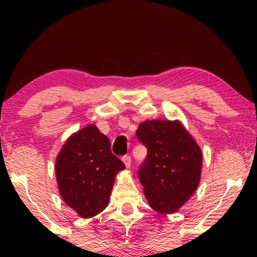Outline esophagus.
I'll use <instances>...</instances> for the list:
<instances>
[{
  "label": "esophagus",
  "instance_id": "esophagus-1",
  "mask_svg": "<svg viewBox=\"0 0 257 257\" xmlns=\"http://www.w3.org/2000/svg\"><path fill=\"white\" fill-rule=\"evenodd\" d=\"M122 161H124L125 166L127 167V168L131 166V157H130V156H124V157H122Z\"/></svg>",
  "mask_w": 257,
  "mask_h": 257
}]
</instances>
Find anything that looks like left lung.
I'll return each instance as SVG.
<instances>
[{
  "mask_svg": "<svg viewBox=\"0 0 257 257\" xmlns=\"http://www.w3.org/2000/svg\"><path fill=\"white\" fill-rule=\"evenodd\" d=\"M136 135L147 149L138 171L147 201L158 213L177 212L198 188L201 150L178 120H146Z\"/></svg>",
  "mask_w": 257,
  "mask_h": 257,
  "instance_id": "left-lung-1",
  "label": "left lung"
}]
</instances>
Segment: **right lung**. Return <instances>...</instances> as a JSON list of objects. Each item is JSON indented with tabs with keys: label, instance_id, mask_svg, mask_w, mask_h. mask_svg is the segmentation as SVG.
<instances>
[{
	"label": "right lung",
	"instance_id": "obj_1",
	"mask_svg": "<svg viewBox=\"0 0 257 257\" xmlns=\"http://www.w3.org/2000/svg\"><path fill=\"white\" fill-rule=\"evenodd\" d=\"M124 168L107 137L96 125H87L66 140L57 156L59 193L80 217L94 216L107 206L115 174Z\"/></svg>",
	"mask_w": 257,
	"mask_h": 257
}]
</instances>
